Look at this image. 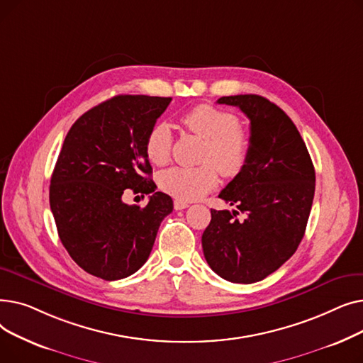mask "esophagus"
Segmentation results:
<instances>
[{"label": "esophagus", "instance_id": "obj_1", "mask_svg": "<svg viewBox=\"0 0 363 363\" xmlns=\"http://www.w3.org/2000/svg\"><path fill=\"white\" fill-rule=\"evenodd\" d=\"M174 206H175V211H182V208H186L189 204L186 203V201H181V200H175V203H174Z\"/></svg>", "mask_w": 363, "mask_h": 363}]
</instances>
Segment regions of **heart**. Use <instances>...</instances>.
<instances>
[{"mask_svg":"<svg viewBox=\"0 0 363 363\" xmlns=\"http://www.w3.org/2000/svg\"><path fill=\"white\" fill-rule=\"evenodd\" d=\"M182 125L204 140L203 162L197 167L175 166L162 172L159 184L163 191L181 201H193L218 185V169L223 175H237L245 166L250 152V140L240 128L235 114L218 107L200 104L181 118ZM172 130L167 123L152 125L145 138V155L151 163L163 166L170 159ZM217 166L215 167L214 164Z\"/></svg>","mask_w":363,"mask_h":363,"instance_id":"heart-1","label":"heart"}]
</instances>
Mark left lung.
<instances>
[{
    "label": "left lung",
    "instance_id": "1",
    "mask_svg": "<svg viewBox=\"0 0 363 363\" xmlns=\"http://www.w3.org/2000/svg\"><path fill=\"white\" fill-rule=\"evenodd\" d=\"M250 121L245 166L219 199L238 211H215L201 237L208 266L237 284L262 281L287 262L306 231L315 196V169L293 121L255 94L220 97ZM246 216L240 221L236 215Z\"/></svg>",
    "mask_w": 363,
    "mask_h": 363
}]
</instances>
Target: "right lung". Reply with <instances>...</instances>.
<instances>
[{
	"label": "right lung",
	"instance_id": "obj_1",
	"mask_svg": "<svg viewBox=\"0 0 363 363\" xmlns=\"http://www.w3.org/2000/svg\"><path fill=\"white\" fill-rule=\"evenodd\" d=\"M170 97L116 95L76 121L57 159L50 207L57 233L81 268L106 281L147 262L174 201L151 179L145 138ZM126 189L152 192L145 208L122 200Z\"/></svg>",
	"mask_w": 363,
	"mask_h": 363
}]
</instances>
